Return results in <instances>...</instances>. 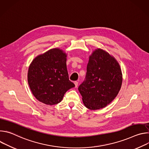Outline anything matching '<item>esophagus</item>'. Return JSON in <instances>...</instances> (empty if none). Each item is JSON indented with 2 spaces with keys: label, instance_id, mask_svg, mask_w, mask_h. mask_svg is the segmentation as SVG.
I'll use <instances>...</instances> for the list:
<instances>
[{
  "label": "esophagus",
  "instance_id": "esophagus-1",
  "mask_svg": "<svg viewBox=\"0 0 149 149\" xmlns=\"http://www.w3.org/2000/svg\"><path fill=\"white\" fill-rule=\"evenodd\" d=\"M74 84H75V88H77V87H78V82H77V81H75V82H74Z\"/></svg>",
  "mask_w": 149,
  "mask_h": 149
}]
</instances>
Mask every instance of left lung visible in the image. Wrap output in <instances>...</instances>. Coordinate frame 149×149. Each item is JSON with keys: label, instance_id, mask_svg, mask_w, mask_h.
Returning <instances> with one entry per match:
<instances>
[{"label": "left lung", "instance_id": "8db88e82", "mask_svg": "<svg viewBox=\"0 0 149 149\" xmlns=\"http://www.w3.org/2000/svg\"><path fill=\"white\" fill-rule=\"evenodd\" d=\"M122 80L116 59L101 49H95L90 56L86 78L78 87L84 104L93 110L106 107L117 95Z\"/></svg>", "mask_w": 149, "mask_h": 149}]
</instances>
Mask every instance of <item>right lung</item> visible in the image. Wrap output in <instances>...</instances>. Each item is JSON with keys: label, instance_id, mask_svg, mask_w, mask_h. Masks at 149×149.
<instances>
[{"label": "right lung", "instance_id": "obj_1", "mask_svg": "<svg viewBox=\"0 0 149 149\" xmlns=\"http://www.w3.org/2000/svg\"><path fill=\"white\" fill-rule=\"evenodd\" d=\"M66 61L67 54L59 48L51 49L32 61L28 81L38 101L47 105L56 104L68 90L75 87L69 79Z\"/></svg>", "mask_w": 149, "mask_h": 149}]
</instances>
